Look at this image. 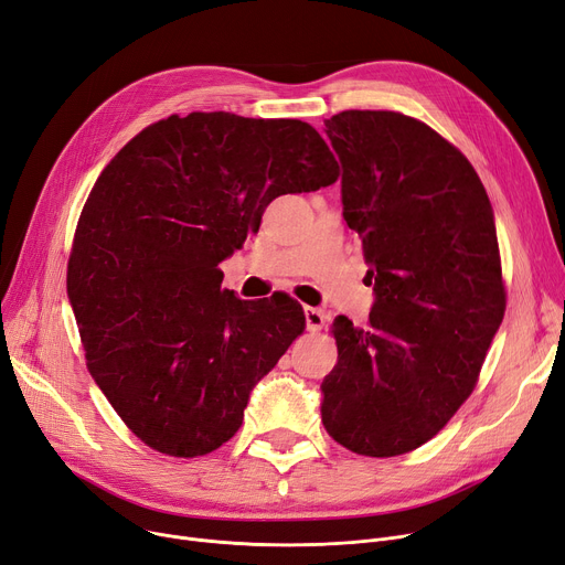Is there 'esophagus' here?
Wrapping results in <instances>:
<instances>
[{
	"instance_id": "34e87169",
	"label": "esophagus",
	"mask_w": 565,
	"mask_h": 565,
	"mask_svg": "<svg viewBox=\"0 0 565 565\" xmlns=\"http://www.w3.org/2000/svg\"><path fill=\"white\" fill-rule=\"evenodd\" d=\"M305 318H307V330L318 332L324 328V313L316 307H305Z\"/></svg>"
}]
</instances>
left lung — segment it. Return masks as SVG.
I'll return each instance as SVG.
<instances>
[{
    "mask_svg": "<svg viewBox=\"0 0 565 565\" xmlns=\"http://www.w3.org/2000/svg\"><path fill=\"white\" fill-rule=\"evenodd\" d=\"M324 132L375 302L366 328L332 324L322 426L354 454L392 458L435 437L477 387L507 311L494 215L469 160L417 118L348 109Z\"/></svg>",
    "mask_w": 565,
    "mask_h": 565,
    "instance_id": "obj_1",
    "label": "left lung"
}]
</instances>
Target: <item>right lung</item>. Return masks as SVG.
<instances>
[{
    "label": "right lung",
    "instance_id": "obj_1",
    "mask_svg": "<svg viewBox=\"0 0 565 565\" xmlns=\"http://www.w3.org/2000/svg\"><path fill=\"white\" fill-rule=\"evenodd\" d=\"M337 178L309 124L228 111L162 118L103 169L77 222L68 298L88 373L146 447L196 458L243 426L305 311L288 295L235 298L217 265L273 199Z\"/></svg>",
    "mask_w": 565,
    "mask_h": 565
}]
</instances>
